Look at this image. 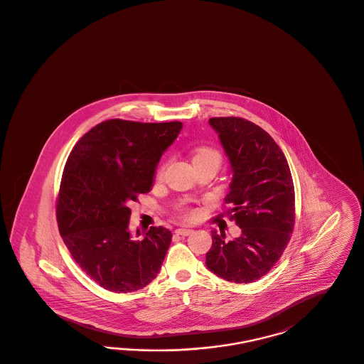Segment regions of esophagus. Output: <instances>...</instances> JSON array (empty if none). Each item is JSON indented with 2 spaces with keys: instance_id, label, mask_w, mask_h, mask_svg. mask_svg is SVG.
I'll return each instance as SVG.
<instances>
[{
  "instance_id": "1",
  "label": "esophagus",
  "mask_w": 364,
  "mask_h": 364,
  "mask_svg": "<svg viewBox=\"0 0 364 364\" xmlns=\"http://www.w3.org/2000/svg\"><path fill=\"white\" fill-rule=\"evenodd\" d=\"M176 235H181V237H187L189 234L193 232L192 228H184V227H180V228H176Z\"/></svg>"
}]
</instances>
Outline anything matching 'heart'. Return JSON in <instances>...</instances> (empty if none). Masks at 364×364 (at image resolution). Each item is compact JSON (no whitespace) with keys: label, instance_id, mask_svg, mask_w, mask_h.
Here are the masks:
<instances>
[{"label":"heart","instance_id":"obj_1","mask_svg":"<svg viewBox=\"0 0 364 364\" xmlns=\"http://www.w3.org/2000/svg\"><path fill=\"white\" fill-rule=\"evenodd\" d=\"M203 161H220V154L219 151H215L213 148L210 146H196L193 151H192V163L198 164L203 163ZM164 172H165V164H163L157 173H156V178L161 180L163 178ZM195 213H188V216H193Z\"/></svg>","mask_w":364,"mask_h":364}]
</instances>
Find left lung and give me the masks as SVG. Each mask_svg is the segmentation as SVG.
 I'll use <instances>...</instances> for the list:
<instances>
[{
	"mask_svg": "<svg viewBox=\"0 0 364 364\" xmlns=\"http://www.w3.org/2000/svg\"><path fill=\"white\" fill-rule=\"evenodd\" d=\"M231 166L227 211L240 235L226 240L213 231L205 254L210 272L226 281L249 284L279 259L294 226V187L285 154L262 127L237 117L211 118Z\"/></svg>",
	"mask_w": 364,
	"mask_h": 364,
	"instance_id": "left-lung-1",
	"label": "left lung"
}]
</instances>
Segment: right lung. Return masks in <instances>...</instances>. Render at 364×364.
I'll return each mask as SVG.
<instances>
[{
    "instance_id": "obj_1",
    "label": "right lung",
    "mask_w": 364,
    "mask_h": 364,
    "mask_svg": "<svg viewBox=\"0 0 364 364\" xmlns=\"http://www.w3.org/2000/svg\"><path fill=\"white\" fill-rule=\"evenodd\" d=\"M181 122L142 124L109 119L76 142L64 166L56 204L59 232L76 264L94 282L129 293L153 281L172 232L129 230L132 201L151 191L160 159Z\"/></svg>"
}]
</instances>
